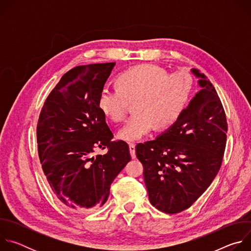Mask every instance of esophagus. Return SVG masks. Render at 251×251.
Instances as JSON below:
<instances>
[{
  "mask_svg": "<svg viewBox=\"0 0 251 251\" xmlns=\"http://www.w3.org/2000/svg\"><path fill=\"white\" fill-rule=\"evenodd\" d=\"M135 144L134 143H130L129 144V149H130V154H131V157L132 159H135L136 158V152H135Z\"/></svg>",
  "mask_w": 251,
  "mask_h": 251,
  "instance_id": "esophagus-1",
  "label": "esophagus"
}]
</instances>
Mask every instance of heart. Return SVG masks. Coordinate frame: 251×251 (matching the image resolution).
<instances>
[{
  "instance_id": "heart-1",
  "label": "heart",
  "mask_w": 251,
  "mask_h": 251,
  "mask_svg": "<svg viewBox=\"0 0 251 251\" xmlns=\"http://www.w3.org/2000/svg\"><path fill=\"white\" fill-rule=\"evenodd\" d=\"M118 89L104 87L98 96L100 111L112 122L124 120L129 104L136 114L118 131V138L133 142L154 127L164 130L180 118L192 97L194 80L187 71L169 75L158 65L131 67L117 77Z\"/></svg>"
}]
</instances>
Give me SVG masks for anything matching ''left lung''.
<instances>
[{"label": "left lung", "mask_w": 251, "mask_h": 251, "mask_svg": "<svg viewBox=\"0 0 251 251\" xmlns=\"http://www.w3.org/2000/svg\"><path fill=\"white\" fill-rule=\"evenodd\" d=\"M201 89L182 115L155 140L139 143L136 156L153 206L166 213L189 208L218 175L226 143L227 123L211 82L193 68Z\"/></svg>", "instance_id": "8db88e82"}]
</instances>
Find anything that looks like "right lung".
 <instances>
[{
	"mask_svg": "<svg viewBox=\"0 0 251 251\" xmlns=\"http://www.w3.org/2000/svg\"><path fill=\"white\" fill-rule=\"evenodd\" d=\"M116 63L76 66L48 96L37 127L43 171L57 199L71 209L90 211L108 200L110 186L131 160L124 141L113 134L98 96ZM109 149L93 156L95 149Z\"/></svg>",
	"mask_w": 251,
	"mask_h": 251,
	"instance_id": "add662e5",
	"label": "right lung"
}]
</instances>
